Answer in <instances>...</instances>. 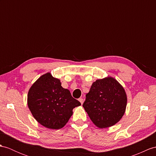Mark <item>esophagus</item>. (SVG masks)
<instances>
[{
	"mask_svg": "<svg viewBox=\"0 0 156 156\" xmlns=\"http://www.w3.org/2000/svg\"><path fill=\"white\" fill-rule=\"evenodd\" d=\"M79 102H81V105H83V102H84V99H83V98H79Z\"/></svg>",
	"mask_w": 156,
	"mask_h": 156,
	"instance_id": "obj_1",
	"label": "esophagus"
}]
</instances>
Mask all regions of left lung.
I'll list each match as a JSON object with an SVG mask.
<instances>
[{
  "label": "left lung",
  "mask_w": 156,
  "mask_h": 156,
  "mask_svg": "<svg viewBox=\"0 0 156 156\" xmlns=\"http://www.w3.org/2000/svg\"><path fill=\"white\" fill-rule=\"evenodd\" d=\"M127 97L123 87L112 77L93 83L83 105L92 122L100 128L112 126L122 117Z\"/></svg>",
  "instance_id": "left-lung-1"
}]
</instances>
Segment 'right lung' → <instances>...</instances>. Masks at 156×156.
<instances>
[{"mask_svg":"<svg viewBox=\"0 0 156 156\" xmlns=\"http://www.w3.org/2000/svg\"><path fill=\"white\" fill-rule=\"evenodd\" d=\"M28 105L33 116L42 126L50 129L63 128L81 102L62 87L59 79L48 73L37 79L30 89Z\"/></svg>","mask_w":156,"mask_h":156,"instance_id":"add662e5","label":"right lung"}]
</instances>
